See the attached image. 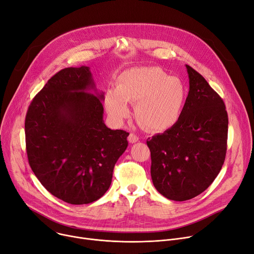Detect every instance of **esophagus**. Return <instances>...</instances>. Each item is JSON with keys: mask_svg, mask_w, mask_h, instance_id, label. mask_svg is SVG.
<instances>
[{"mask_svg": "<svg viewBox=\"0 0 254 254\" xmlns=\"http://www.w3.org/2000/svg\"><path fill=\"white\" fill-rule=\"evenodd\" d=\"M127 140H128V142L129 143H131V144H133V143H136V142H138V140H139V138L136 136V134L134 133H129V136H128V138H127Z\"/></svg>", "mask_w": 254, "mask_h": 254, "instance_id": "34e87169", "label": "esophagus"}]
</instances>
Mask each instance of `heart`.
<instances>
[{
    "label": "heart",
    "mask_w": 254,
    "mask_h": 254,
    "mask_svg": "<svg viewBox=\"0 0 254 254\" xmlns=\"http://www.w3.org/2000/svg\"><path fill=\"white\" fill-rule=\"evenodd\" d=\"M186 99L183 81L168 76L159 67H136L118 77L117 88L106 92L105 106L115 123L129 114V102H137L139 121L152 131L174 127L181 116Z\"/></svg>",
    "instance_id": "heart-1"
}]
</instances>
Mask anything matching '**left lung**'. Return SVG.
I'll return each mask as SVG.
<instances>
[{
	"instance_id": "obj_1",
	"label": "left lung",
	"mask_w": 254,
	"mask_h": 254,
	"mask_svg": "<svg viewBox=\"0 0 254 254\" xmlns=\"http://www.w3.org/2000/svg\"><path fill=\"white\" fill-rule=\"evenodd\" d=\"M189 93L177 124L147 140L151 178L170 200L185 201L205 191L221 172L228 139V113L205 78L186 65Z\"/></svg>"
}]
</instances>
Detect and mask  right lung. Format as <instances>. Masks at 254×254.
<instances>
[{
    "label": "right lung",
    "instance_id": "obj_1",
    "mask_svg": "<svg viewBox=\"0 0 254 254\" xmlns=\"http://www.w3.org/2000/svg\"><path fill=\"white\" fill-rule=\"evenodd\" d=\"M103 100L90 67H68L51 77L28 107L29 165L44 187L67 203L102 197L127 147L129 133L104 124Z\"/></svg>",
    "mask_w": 254,
    "mask_h": 254
}]
</instances>
